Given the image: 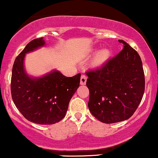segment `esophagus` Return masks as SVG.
<instances>
[{
	"instance_id": "obj_1",
	"label": "esophagus",
	"mask_w": 158,
	"mask_h": 158,
	"mask_svg": "<svg viewBox=\"0 0 158 158\" xmlns=\"http://www.w3.org/2000/svg\"><path fill=\"white\" fill-rule=\"evenodd\" d=\"M86 81H87V77L85 75H82L80 79V84L81 85H85Z\"/></svg>"
}]
</instances>
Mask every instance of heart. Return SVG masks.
<instances>
[{"instance_id": "1", "label": "heart", "mask_w": 158, "mask_h": 158, "mask_svg": "<svg viewBox=\"0 0 158 158\" xmlns=\"http://www.w3.org/2000/svg\"><path fill=\"white\" fill-rule=\"evenodd\" d=\"M110 56V50L107 48H101L98 50L95 55H94L92 60H91V66L95 67H100L103 65L107 61Z\"/></svg>"}]
</instances>
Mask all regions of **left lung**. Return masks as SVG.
<instances>
[{"instance_id":"1","label":"left lung","mask_w":158,"mask_h":158,"mask_svg":"<svg viewBox=\"0 0 158 158\" xmlns=\"http://www.w3.org/2000/svg\"><path fill=\"white\" fill-rule=\"evenodd\" d=\"M123 49L94 70L86 73L88 109L105 124L120 122L133 115L145 91V76L137 52L124 40Z\"/></svg>"}]
</instances>
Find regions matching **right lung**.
I'll use <instances>...</instances> for the list:
<instances>
[{
	"instance_id": "1",
	"label": "right lung",
	"mask_w": 158,
	"mask_h": 158,
	"mask_svg": "<svg viewBox=\"0 0 158 158\" xmlns=\"http://www.w3.org/2000/svg\"><path fill=\"white\" fill-rule=\"evenodd\" d=\"M45 45L43 37L34 40L16 57L12 70L11 94L15 106L27 120L48 125L64 118L70 99L79 87L81 74L67 77L52 70L38 77L29 75L25 68V55Z\"/></svg>"
}]
</instances>
